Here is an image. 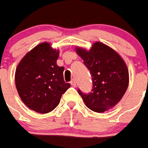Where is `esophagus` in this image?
Listing matches in <instances>:
<instances>
[{"label":"esophagus","mask_w":148,"mask_h":148,"mask_svg":"<svg viewBox=\"0 0 148 148\" xmlns=\"http://www.w3.org/2000/svg\"><path fill=\"white\" fill-rule=\"evenodd\" d=\"M71 84L73 86H74V87H75V86H76V81H75L74 79H72V81L71 82Z\"/></svg>","instance_id":"obj_1"}]
</instances>
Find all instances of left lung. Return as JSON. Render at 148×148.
I'll use <instances>...</instances> for the list:
<instances>
[{
    "label": "left lung",
    "instance_id": "obj_1",
    "mask_svg": "<svg viewBox=\"0 0 148 148\" xmlns=\"http://www.w3.org/2000/svg\"><path fill=\"white\" fill-rule=\"evenodd\" d=\"M75 51L92 77V92L85 95L77 90L85 105L98 113L113 108L124 95L129 84L124 60L110 46L99 42H95L89 50L77 46Z\"/></svg>",
    "mask_w": 148,
    "mask_h": 148
}]
</instances>
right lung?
<instances>
[{"label":"right lung","instance_id":"1","mask_svg":"<svg viewBox=\"0 0 148 148\" xmlns=\"http://www.w3.org/2000/svg\"><path fill=\"white\" fill-rule=\"evenodd\" d=\"M58 57V49L42 42L28 52L16 66V90L30 110L40 114L52 111L71 87L64 81V67L57 65Z\"/></svg>","mask_w":148,"mask_h":148}]
</instances>
